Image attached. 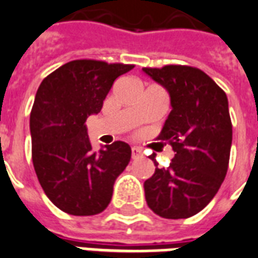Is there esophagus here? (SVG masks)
Masks as SVG:
<instances>
[{
	"label": "esophagus",
	"instance_id": "34e87169",
	"mask_svg": "<svg viewBox=\"0 0 258 258\" xmlns=\"http://www.w3.org/2000/svg\"><path fill=\"white\" fill-rule=\"evenodd\" d=\"M131 155H133L134 160H135V158H139V157L142 155V150L138 149V147H133V149H131Z\"/></svg>",
	"mask_w": 258,
	"mask_h": 258
}]
</instances>
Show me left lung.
<instances>
[{
    "instance_id": "left-lung-1",
    "label": "left lung",
    "mask_w": 258,
    "mask_h": 258,
    "mask_svg": "<svg viewBox=\"0 0 258 258\" xmlns=\"http://www.w3.org/2000/svg\"><path fill=\"white\" fill-rule=\"evenodd\" d=\"M166 88L172 111L157 139L176 153L169 168L145 181L147 206L166 219L196 215L221 188L229 168L233 125L223 89L200 69L185 64L143 68Z\"/></svg>"
}]
</instances>
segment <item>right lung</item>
I'll list each match as a JSON object with an SVG mask.
<instances>
[{
	"mask_svg": "<svg viewBox=\"0 0 258 258\" xmlns=\"http://www.w3.org/2000/svg\"><path fill=\"white\" fill-rule=\"evenodd\" d=\"M134 64L76 59L44 78L31 111L32 162L37 180L52 203L66 214L103 212L113 184L131 160L121 141L92 150L85 121L98 113L117 77Z\"/></svg>",
	"mask_w": 258,
	"mask_h": 258,
	"instance_id": "1",
	"label": "right lung"
}]
</instances>
